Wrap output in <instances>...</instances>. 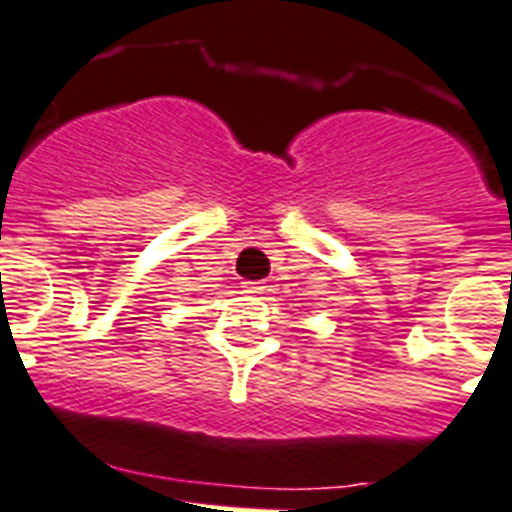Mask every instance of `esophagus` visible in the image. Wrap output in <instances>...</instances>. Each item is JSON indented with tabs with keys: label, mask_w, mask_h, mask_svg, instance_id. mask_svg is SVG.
Listing matches in <instances>:
<instances>
[{
	"label": "esophagus",
	"mask_w": 512,
	"mask_h": 512,
	"mask_svg": "<svg viewBox=\"0 0 512 512\" xmlns=\"http://www.w3.org/2000/svg\"><path fill=\"white\" fill-rule=\"evenodd\" d=\"M264 288H267V285H261V283H243V293H251V296H259V293H264Z\"/></svg>",
	"instance_id": "esophagus-1"
}]
</instances>
